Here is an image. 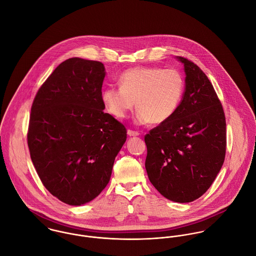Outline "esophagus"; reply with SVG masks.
Returning <instances> with one entry per match:
<instances>
[{"instance_id":"34e87169","label":"esophagus","mask_w":256,"mask_h":256,"mask_svg":"<svg viewBox=\"0 0 256 256\" xmlns=\"http://www.w3.org/2000/svg\"><path fill=\"white\" fill-rule=\"evenodd\" d=\"M127 134H128L130 137H137V136L140 135L138 132L133 131V130H128V131H127Z\"/></svg>"}]
</instances>
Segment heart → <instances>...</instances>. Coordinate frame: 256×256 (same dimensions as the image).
I'll use <instances>...</instances> for the list:
<instances>
[{
	"label": "heart",
	"mask_w": 256,
	"mask_h": 256,
	"mask_svg": "<svg viewBox=\"0 0 256 256\" xmlns=\"http://www.w3.org/2000/svg\"><path fill=\"white\" fill-rule=\"evenodd\" d=\"M119 88H106L102 102L106 110L116 118H124L137 108L139 124H162L178 108L185 90L184 78L176 69L138 67L120 74Z\"/></svg>",
	"instance_id": "heart-1"
}]
</instances>
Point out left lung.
I'll return each mask as SVG.
<instances>
[{
	"label": "left lung",
	"instance_id": "8db88e82",
	"mask_svg": "<svg viewBox=\"0 0 256 256\" xmlns=\"http://www.w3.org/2000/svg\"><path fill=\"white\" fill-rule=\"evenodd\" d=\"M184 67L185 90L176 114L145 136L146 174L166 199L189 203L218 176L226 154V118L208 76L193 62Z\"/></svg>",
	"mask_w": 256,
	"mask_h": 256
}]
</instances>
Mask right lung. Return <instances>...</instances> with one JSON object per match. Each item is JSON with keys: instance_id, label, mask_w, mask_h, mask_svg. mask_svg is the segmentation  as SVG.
<instances>
[{"instance_id": "add662e5", "label": "right lung", "mask_w": 256, "mask_h": 256, "mask_svg": "<svg viewBox=\"0 0 256 256\" xmlns=\"http://www.w3.org/2000/svg\"><path fill=\"white\" fill-rule=\"evenodd\" d=\"M106 74L98 61L61 63L37 92L28 144L37 174L60 201L80 206L108 184L126 128L106 113L102 88Z\"/></svg>"}]
</instances>
